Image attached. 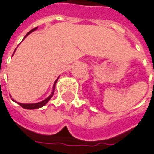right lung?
Returning a JSON list of instances; mask_svg holds the SVG:
<instances>
[{
	"mask_svg": "<svg viewBox=\"0 0 154 154\" xmlns=\"http://www.w3.org/2000/svg\"><path fill=\"white\" fill-rule=\"evenodd\" d=\"M37 29V27H35V28H34V29H32L31 31H29L26 35H25V37H24V39L29 35V34H31L32 32H34V31H35ZM23 39V40H24ZM16 51V50H15ZM15 51H14V52H15ZM14 54V53H13ZM57 81H58V78L55 80V82H54V85H53V87H52V92H51V95H49L48 97H47L46 99H45L44 101H42V102H39V103H17L22 108H24V109H39V108L43 107V106H45V104H46L47 103L50 101V99L52 97V95H53V94H54V89H55V84L57 83ZM13 100V99H12ZM14 101V100H13ZM15 102V101H14ZM17 103V102H16Z\"/></svg>",
	"mask_w": 154,
	"mask_h": 154,
	"instance_id": "1",
	"label": "right lung"
}]
</instances>
